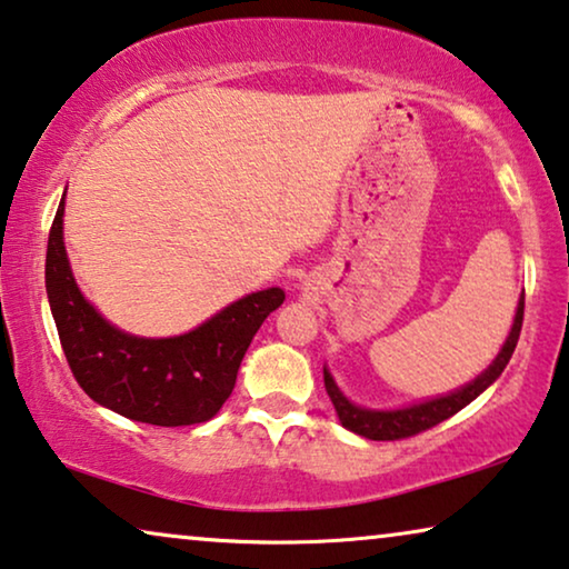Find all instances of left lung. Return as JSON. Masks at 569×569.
I'll return each instance as SVG.
<instances>
[{"mask_svg":"<svg viewBox=\"0 0 569 569\" xmlns=\"http://www.w3.org/2000/svg\"><path fill=\"white\" fill-rule=\"evenodd\" d=\"M521 323H523V295L518 300L513 326H510V333L503 343V349L498 351V357L492 359V365L485 369L482 375H477L472 382H467L459 390L441 395V398H431L423 402H416V406L395 408V410H375V408H361L357 402H351L346 395L339 390L333 375L323 367V382L326 392L331 398L336 413H339V421L349 431L365 436V439L372 441H395V439H408V436H416L431 428L436 423L447 421L455 413H459L465 406H469L477 395H482L488 387L503 375L506 365L513 357V349L518 343V336H521Z\"/></svg>","mask_w":569,"mask_h":569,"instance_id":"obj_1","label":"left lung"}]
</instances>
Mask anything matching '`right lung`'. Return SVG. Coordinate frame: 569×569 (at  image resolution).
<instances>
[{"mask_svg":"<svg viewBox=\"0 0 569 569\" xmlns=\"http://www.w3.org/2000/svg\"><path fill=\"white\" fill-rule=\"evenodd\" d=\"M46 292L81 390L114 413L151 426L210 421L233 392L251 339L284 302V290L269 287L230 302L182 336L143 339L120 331L73 279L63 246V197L48 233Z\"/></svg>","mask_w":569,"mask_h":569,"instance_id":"right-lung-1","label":"right lung"}]
</instances>
